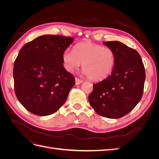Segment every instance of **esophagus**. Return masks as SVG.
I'll return each mask as SVG.
<instances>
[{"mask_svg":"<svg viewBox=\"0 0 159 159\" xmlns=\"http://www.w3.org/2000/svg\"><path fill=\"white\" fill-rule=\"evenodd\" d=\"M75 85H80V84H81V83L83 82V80H80L79 78H77L75 79Z\"/></svg>","mask_w":159,"mask_h":159,"instance_id":"1","label":"esophagus"}]
</instances>
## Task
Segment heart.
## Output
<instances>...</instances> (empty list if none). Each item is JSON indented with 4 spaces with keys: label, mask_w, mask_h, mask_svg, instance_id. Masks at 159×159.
Listing matches in <instances>:
<instances>
[{
    "label": "heart",
    "mask_w": 159,
    "mask_h": 159,
    "mask_svg": "<svg viewBox=\"0 0 159 159\" xmlns=\"http://www.w3.org/2000/svg\"><path fill=\"white\" fill-rule=\"evenodd\" d=\"M62 58L70 71L79 68L82 64L84 74L93 81L106 79L111 74L116 62L112 49L89 42L78 43L73 51L65 50Z\"/></svg>",
    "instance_id": "heart-1"
}]
</instances>
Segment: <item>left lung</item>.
<instances>
[{
	"label": "left lung",
	"instance_id": "obj_1",
	"mask_svg": "<svg viewBox=\"0 0 159 159\" xmlns=\"http://www.w3.org/2000/svg\"><path fill=\"white\" fill-rule=\"evenodd\" d=\"M103 44L114 51L116 62L111 75L93 84L88 99L98 114L118 119L132 111L141 99L145 80V67L135 50L118 41Z\"/></svg>",
	"mask_w": 159,
	"mask_h": 159
}]
</instances>
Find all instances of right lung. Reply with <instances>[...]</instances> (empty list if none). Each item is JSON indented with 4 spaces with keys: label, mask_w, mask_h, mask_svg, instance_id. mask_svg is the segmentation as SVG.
Masks as SVG:
<instances>
[{
    "label": "right lung",
    "mask_w": 159,
    "mask_h": 159,
    "mask_svg": "<svg viewBox=\"0 0 159 159\" xmlns=\"http://www.w3.org/2000/svg\"><path fill=\"white\" fill-rule=\"evenodd\" d=\"M74 38L44 35L26 43L14 64V91L28 111L46 116L64 104L75 78L64 68L63 54Z\"/></svg>",
    "instance_id": "1"
}]
</instances>
